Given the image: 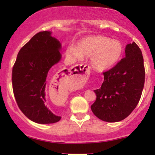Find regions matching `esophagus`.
Returning a JSON list of instances; mask_svg holds the SVG:
<instances>
[{"mask_svg": "<svg viewBox=\"0 0 155 155\" xmlns=\"http://www.w3.org/2000/svg\"><path fill=\"white\" fill-rule=\"evenodd\" d=\"M90 74V67L87 65H79L71 69L69 73L68 79L73 81L76 85L83 84L88 79Z\"/></svg>", "mask_w": 155, "mask_h": 155, "instance_id": "34e87169", "label": "esophagus"}]
</instances>
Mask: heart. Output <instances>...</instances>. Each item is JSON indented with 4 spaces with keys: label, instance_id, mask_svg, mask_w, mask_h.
<instances>
[{
    "label": "heart",
    "instance_id": "heart-1",
    "mask_svg": "<svg viewBox=\"0 0 155 155\" xmlns=\"http://www.w3.org/2000/svg\"><path fill=\"white\" fill-rule=\"evenodd\" d=\"M123 52L124 47L120 41L102 35L82 38L76 47L70 46L66 49V54L74 60H79L82 57L92 58L93 67L101 71L116 65Z\"/></svg>",
    "mask_w": 155,
    "mask_h": 155
}]
</instances>
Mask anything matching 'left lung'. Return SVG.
Returning <instances> with one entry per match:
<instances>
[{
	"instance_id": "left-lung-1",
	"label": "left lung",
	"mask_w": 155,
	"mask_h": 155,
	"mask_svg": "<svg viewBox=\"0 0 155 155\" xmlns=\"http://www.w3.org/2000/svg\"><path fill=\"white\" fill-rule=\"evenodd\" d=\"M103 74L104 81L94 90L97 97L91 109L101 120L120 122L136 108L144 86L143 58L138 46L135 42L127 44L125 58Z\"/></svg>"
}]
</instances>
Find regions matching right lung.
<instances>
[{
	"label": "right lung",
	"mask_w": 155,
	"mask_h": 155,
	"mask_svg": "<svg viewBox=\"0 0 155 155\" xmlns=\"http://www.w3.org/2000/svg\"><path fill=\"white\" fill-rule=\"evenodd\" d=\"M60 49L61 44L51 32H39L21 48L12 69L16 102L22 113L36 123H54L61 119L45 106L47 84L52 90L62 83L61 72L53 74V65L61 59Z\"/></svg>",
	"instance_id": "obj_1"
}]
</instances>
